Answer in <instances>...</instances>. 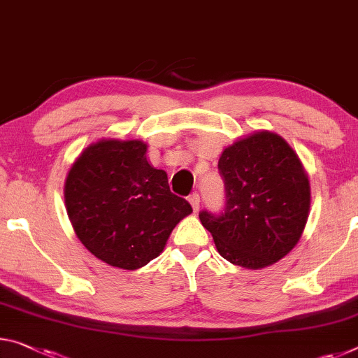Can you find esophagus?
<instances>
[{"label": "esophagus", "instance_id": "obj_1", "mask_svg": "<svg viewBox=\"0 0 358 358\" xmlns=\"http://www.w3.org/2000/svg\"><path fill=\"white\" fill-rule=\"evenodd\" d=\"M188 201L191 203V207L194 212H199V203H201V196L197 194V192H192V194H189Z\"/></svg>", "mask_w": 358, "mask_h": 358}]
</instances>
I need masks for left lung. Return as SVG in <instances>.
<instances>
[{
	"label": "left lung",
	"instance_id": "obj_1",
	"mask_svg": "<svg viewBox=\"0 0 358 358\" xmlns=\"http://www.w3.org/2000/svg\"><path fill=\"white\" fill-rule=\"evenodd\" d=\"M224 208L202 210L203 228L229 263L266 268L296 245L308 221L310 189L298 156L279 135L258 132L228 146L218 161Z\"/></svg>",
	"mask_w": 358,
	"mask_h": 358
}]
</instances>
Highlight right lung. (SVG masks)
<instances>
[{"label": "right lung", "mask_w": 358, "mask_h": 358, "mask_svg": "<svg viewBox=\"0 0 358 358\" xmlns=\"http://www.w3.org/2000/svg\"><path fill=\"white\" fill-rule=\"evenodd\" d=\"M65 203L83 245L129 271L159 257L170 232L192 212L170 191L167 173L150 166L138 140H100L84 150L66 177Z\"/></svg>", "instance_id": "add662e5"}]
</instances>
